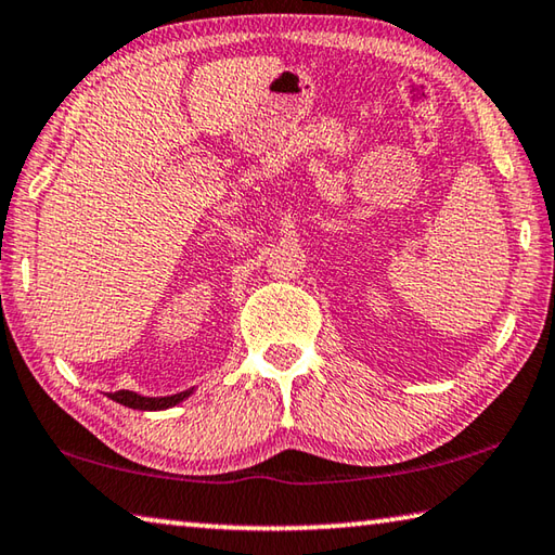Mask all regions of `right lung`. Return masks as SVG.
<instances>
[{
  "label": "right lung",
  "instance_id": "add662e5",
  "mask_svg": "<svg viewBox=\"0 0 555 555\" xmlns=\"http://www.w3.org/2000/svg\"><path fill=\"white\" fill-rule=\"evenodd\" d=\"M192 392H194V387H190V390H184V392H178V395H168V397H143L139 392H131V390H119V392H109V400L129 406V410L160 412V410H170V406L180 404L182 400H188Z\"/></svg>",
  "mask_w": 555,
  "mask_h": 555
}]
</instances>
